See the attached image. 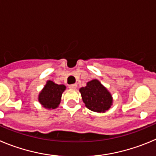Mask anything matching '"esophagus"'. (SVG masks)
I'll return each instance as SVG.
<instances>
[{
    "instance_id": "esophagus-1",
    "label": "esophagus",
    "mask_w": 156,
    "mask_h": 156,
    "mask_svg": "<svg viewBox=\"0 0 156 156\" xmlns=\"http://www.w3.org/2000/svg\"><path fill=\"white\" fill-rule=\"evenodd\" d=\"M68 87H69V88H71V89H76L77 84H71V85H68Z\"/></svg>"
}]
</instances>
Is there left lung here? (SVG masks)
<instances>
[{
    "label": "left lung",
    "instance_id": "obj_1",
    "mask_svg": "<svg viewBox=\"0 0 156 156\" xmlns=\"http://www.w3.org/2000/svg\"><path fill=\"white\" fill-rule=\"evenodd\" d=\"M81 98L88 109L96 113H105L113 105V96L98 79H92L86 86L79 89Z\"/></svg>",
    "mask_w": 156,
    "mask_h": 156
}]
</instances>
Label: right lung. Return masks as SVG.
Instances as JSON below:
<instances>
[{"label": "right lung", "mask_w": 156, "mask_h": 156, "mask_svg": "<svg viewBox=\"0 0 156 156\" xmlns=\"http://www.w3.org/2000/svg\"><path fill=\"white\" fill-rule=\"evenodd\" d=\"M66 86L63 84L58 85L53 81L48 80L43 88L38 95V100L43 108L47 109H54L61 103V96Z\"/></svg>", "instance_id": "right-lung-1"}]
</instances>
